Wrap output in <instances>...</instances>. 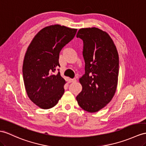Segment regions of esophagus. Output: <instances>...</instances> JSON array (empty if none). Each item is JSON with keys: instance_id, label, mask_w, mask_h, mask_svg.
<instances>
[{"instance_id": "34e87169", "label": "esophagus", "mask_w": 146, "mask_h": 146, "mask_svg": "<svg viewBox=\"0 0 146 146\" xmlns=\"http://www.w3.org/2000/svg\"><path fill=\"white\" fill-rule=\"evenodd\" d=\"M77 80L76 79H69V82H76Z\"/></svg>"}]
</instances>
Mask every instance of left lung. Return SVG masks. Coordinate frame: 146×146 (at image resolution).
I'll return each mask as SVG.
<instances>
[{
	"label": "left lung",
	"mask_w": 146,
	"mask_h": 146,
	"mask_svg": "<svg viewBox=\"0 0 146 146\" xmlns=\"http://www.w3.org/2000/svg\"><path fill=\"white\" fill-rule=\"evenodd\" d=\"M77 38L83 40L85 74L79 79L82 90L77 96L85 111L95 113L114 96L119 74V56L110 35L99 28H81Z\"/></svg>",
	"instance_id": "1"
}]
</instances>
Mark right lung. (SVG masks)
<instances>
[{"mask_svg":"<svg viewBox=\"0 0 146 146\" xmlns=\"http://www.w3.org/2000/svg\"><path fill=\"white\" fill-rule=\"evenodd\" d=\"M77 30L59 25L46 27L28 47L22 69L25 87L29 98L42 109L52 108L64 94L66 81L55 72L60 67V52Z\"/></svg>","mask_w":146,"mask_h":146,"instance_id":"1","label":"right lung"}]
</instances>
